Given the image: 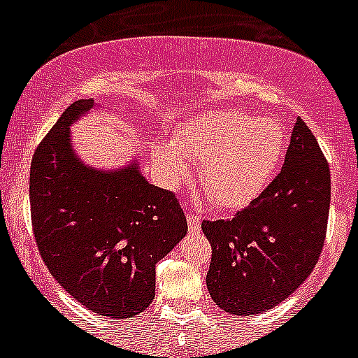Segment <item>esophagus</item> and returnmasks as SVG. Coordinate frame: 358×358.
Listing matches in <instances>:
<instances>
[{
	"instance_id": "esophagus-1",
	"label": "esophagus",
	"mask_w": 358,
	"mask_h": 358,
	"mask_svg": "<svg viewBox=\"0 0 358 358\" xmlns=\"http://www.w3.org/2000/svg\"><path fill=\"white\" fill-rule=\"evenodd\" d=\"M186 220H188L189 233H199V231H201V218H199L197 215L188 211V213H186Z\"/></svg>"
}]
</instances>
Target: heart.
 <instances>
[{
    "label": "heart",
    "instance_id": "heart-1",
    "mask_svg": "<svg viewBox=\"0 0 358 358\" xmlns=\"http://www.w3.org/2000/svg\"><path fill=\"white\" fill-rule=\"evenodd\" d=\"M283 156V131L274 120L242 110H208L186 122L173 147L157 145L154 161L169 186L189 176L186 161L199 159V182L218 206L238 208L273 181Z\"/></svg>",
    "mask_w": 358,
    "mask_h": 358
}]
</instances>
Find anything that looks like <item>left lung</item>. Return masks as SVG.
<instances>
[{"label": "left lung", "mask_w": 358, "mask_h": 358, "mask_svg": "<svg viewBox=\"0 0 358 358\" xmlns=\"http://www.w3.org/2000/svg\"><path fill=\"white\" fill-rule=\"evenodd\" d=\"M330 189L327 157L297 118L276 179L229 220L202 222L211 243V299L235 315L260 314L285 301L321 256Z\"/></svg>", "instance_id": "8db88e82"}]
</instances>
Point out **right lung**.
Segmentation results:
<instances>
[{"label": "right lung", "instance_id": "right-lung-1", "mask_svg": "<svg viewBox=\"0 0 358 358\" xmlns=\"http://www.w3.org/2000/svg\"><path fill=\"white\" fill-rule=\"evenodd\" d=\"M94 107L77 100L37 147L31 226L44 264L80 305L113 319L141 314L156 296V264L188 233L179 201L138 161L98 170L75 154L69 125Z\"/></svg>", "mask_w": 358, "mask_h": 358}]
</instances>
